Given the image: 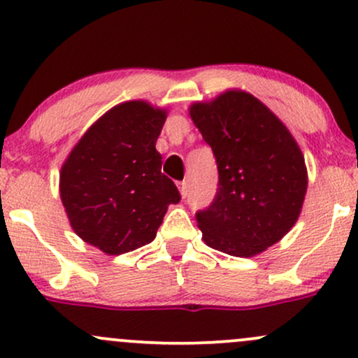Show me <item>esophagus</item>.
<instances>
[{
	"label": "esophagus",
	"instance_id": "1",
	"mask_svg": "<svg viewBox=\"0 0 358 358\" xmlns=\"http://www.w3.org/2000/svg\"><path fill=\"white\" fill-rule=\"evenodd\" d=\"M178 190H180V195H182L185 199V196H187V193H188V187H187V182H185V180H183V182H178Z\"/></svg>",
	"mask_w": 358,
	"mask_h": 358
}]
</instances>
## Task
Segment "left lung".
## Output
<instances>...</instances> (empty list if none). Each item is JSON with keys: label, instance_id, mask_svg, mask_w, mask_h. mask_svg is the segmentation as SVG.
Segmentation results:
<instances>
[{"label": "left lung", "instance_id": "obj_1", "mask_svg": "<svg viewBox=\"0 0 358 358\" xmlns=\"http://www.w3.org/2000/svg\"><path fill=\"white\" fill-rule=\"evenodd\" d=\"M190 117L219 170L215 199L196 212L208 248L250 257L296 224L306 195L305 158L287 127L244 90L195 102Z\"/></svg>", "mask_w": 358, "mask_h": 358}]
</instances>
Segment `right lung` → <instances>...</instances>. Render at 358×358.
Masks as SVG:
<instances>
[{"label": "right lung", "mask_w": 358, "mask_h": 358, "mask_svg": "<svg viewBox=\"0 0 358 358\" xmlns=\"http://www.w3.org/2000/svg\"><path fill=\"white\" fill-rule=\"evenodd\" d=\"M166 110L145 101L114 106L89 127L60 170V199L73 232L109 256L156 237L176 185L162 173L156 139Z\"/></svg>", "instance_id": "obj_1"}]
</instances>
